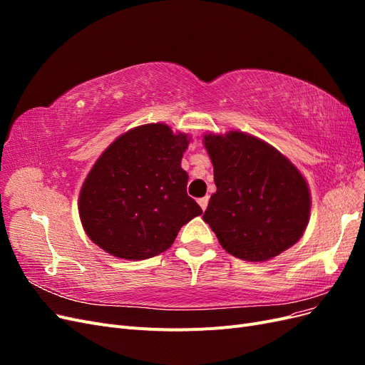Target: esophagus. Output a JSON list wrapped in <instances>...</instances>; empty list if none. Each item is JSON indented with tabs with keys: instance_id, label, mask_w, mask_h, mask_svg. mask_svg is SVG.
I'll return each instance as SVG.
<instances>
[{
	"instance_id": "34e87169",
	"label": "esophagus",
	"mask_w": 365,
	"mask_h": 365,
	"mask_svg": "<svg viewBox=\"0 0 365 365\" xmlns=\"http://www.w3.org/2000/svg\"><path fill=\"white\" fill-rule=\"evenodd\" d=\"M197 204L201 205V208H202V210H205V208H207V205H208V196H204V197H201V200L197 201Z\"/></svg>"
}]
</instances>
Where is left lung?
Returning a JSON list of instances; mask_svg holds the SVG:
<instances>
[{
    "instance_id": "1",
    "label": "left lung",
    "mask_w": 365,
    "mask_h": 365,
    "mask_svg": "<svg viewBox=\"0 0 365 365\" xmlns=\"http://www.w3.org/2000/svg\"><path fill=\"white\" fill-rule=\"evenodd\" d=\"M204 145L217 190L202 219L227 252L264 262L300 240L311 213V195L288 158L268 143L237 130L208 134Z\"/></svg>"
}]
</instances>
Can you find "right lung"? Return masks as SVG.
I'll use <instances>...</instances> for the list:
<instances>
[{
    "mask_svg": "<svg viewBox=\"0 0 365 365\" xmlns=\"http://www.w3.org/2000/svg\"><path fill=\"white\" fill-rule=\"evenodd\" d=\"M187 146L185 134L152 123L130 129L102 153L79 197L82 225L96 245L128 260L170 248L180 228L202 213L187 195Z\"/></svg>",
    "mask_w": 365,
    "mask_h": 365,
    "instance_id": "1",
    "label": "right lung"
}]
</instances>
